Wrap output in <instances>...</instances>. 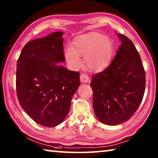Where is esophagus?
I'll list each match as a JSON object with an SVG mask.
<instances>
[{
  "mask_svg": "<svg viewBox=\"0 0 158 158\" xmlns=\"http://www.w3.org/2000/svg\"><path fill=\"white\" fill-rule=\"evenodd\" d=\"M80 81L82 83H88L89 81V77L87 74H81L80 75Z\"/></svg>",
  "mask_w": 158,
  "mask_h": 158,
  "instance_id": "esophagus-1",
  "label": "esophagus"
}]
</instances>
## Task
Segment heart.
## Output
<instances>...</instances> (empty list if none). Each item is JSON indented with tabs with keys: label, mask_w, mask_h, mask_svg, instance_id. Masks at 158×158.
Returning a JSON list of instances; mask_svg holds the SVG:
<instances>
[{
	"label": "heart",
	"mask_w": 158,
	"mask_h": 158,
	"mask_svg": "<svg viewBox=\"0 0 158 158\" xmlns=\"http://www.w3.org/2000/svg\"><path fill=\"white\" fill-rule=\"evenodd\" d=\"M114 53L113 42L109 37L98 33H91L77 38L73 49L65 50V57L72 68L77 69L81 65L79 56H84L85 66L90 70H103L110 63Z\"/></svg>",
	"instance_id": "b5f03b06"
}]
</instances>
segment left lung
<instances>
[{"mask_svg":"<svg viewBox=\"0 0 158 158\" xmlns=\"http://www.w3.org/2000/svg\"><path fill=\"white\" fill-rule=\"evenodd\" d=\"M121 42L116 56L105 70L93 76L90 85L93 106L101 123H123L139 106L146 85V74L141 57L132 42L118 34Z\"/></svg>","mask_w":158,"mask_h":158,"instance_id":"8db88e82","label":"left lung"}]
</instances>
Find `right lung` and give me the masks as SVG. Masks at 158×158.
<instances>
[{"instance_id":"1","label":"right lung","mask_w":158,"mask_h":158,"mask_svg":"<svg viewBox=\"0 0 158 158\" xmlns=\"http://www.w3.org/2000/svg\"><path fill=\"white\" fill-rule=\"evenodd\" d=\"M63 35L54 32L28 42L17 63L20 105L35 122L45 127L63 122L80 85L79 73L59 65L65 61Z\"/></svg>"}]
</instances>
